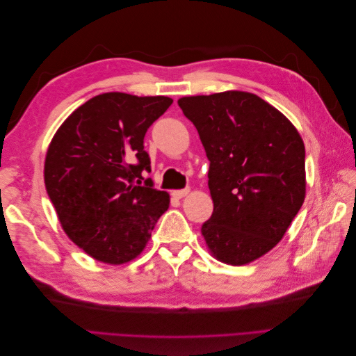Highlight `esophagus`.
Segmentation results:
<instances>
[{
  "mask_svg": "<svg viewBox=\"0 0 356 356\" xmlns=\"http://www.w3.org/2000/svg\"><path fill=\"white\" fill-rule=\"evenodd\" d=\"M190 193V188H182V190H174L172 191V196L177 197V199H181V197H186Z\"/></svg>",
  "mask_w": 356,
  "mask_h": 356,
  "instance_id": "34e87169",
  "label": "esophagus"
}]
</instances>
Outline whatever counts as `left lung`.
<instances>
[{
	"label": "left lung",
	"mask_w": 356,
	"mask_h": 356,
	"mask_svg": "<svg viewBox=\"0 0 356 356\" xmlns=\"http://www.w3.org/2000/svg\"><path fill=\"white\" fill-rule=\"evenodd\" d=\"M209 160L213 212L202 224L211 252L233 266L282 239L305 202V144L288 118L257 95L222 92L178 101Z\"/></svg>",
	"instance_id": "1"
}]
</instances>
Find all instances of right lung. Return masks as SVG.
<instances>
[{
    "label": "right lung",
    "instance_id": "1",
    "mask_svg": "<svg viewBox=\"0 0 356 356\" xmlns=\"http://www.w3.org/2000/svg\"><path fill=\"white\" fill-rule=\"evenodd\" d=\"M174 102L110 92L75 110L53 136L44 165L50 202L68 238L95 260L141 254L169 195L154 188L144 136Z\"/></svg>",
    "mask_w": 356,
    "mask_h": 356
}]
</instances>
